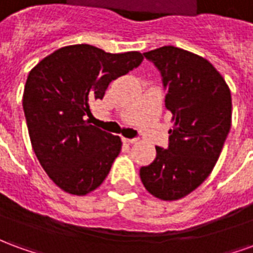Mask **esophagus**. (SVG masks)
<instances>
[{
    "label": "esophagus",
    "instance_id": "esophagus-1",
    "mask_svg": "<svg viewBox=\"0 0 253 253\" xmlns=\"http://www.w3.org/2000/svg\"><path fill=\"white\" fill-rule=\"evenodd\" d=\"M122 141L125 143H134L137 139L135 138H122Z\"/></svg>",
    "mask_w": 253,
    "mask_h": 253
}]
</instances>
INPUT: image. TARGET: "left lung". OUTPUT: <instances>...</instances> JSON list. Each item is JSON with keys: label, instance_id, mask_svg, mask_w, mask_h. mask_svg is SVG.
Instances as JSON below:
<instances>
[{"label": "left lung", "instance_id": "8db88e82", "mask_svg": "<svg viewBox=\"0 0 253 253\" xmlns=\"http://www.w3.org/2000/svg\"><path fill=\"white\" fill-rule=\"evenodd\" d=\"M143 57L161 74L175 125L168 148L156 146V159L139 176L152 195L176 201L211 173L232 125V96L217 69L199 55L164 46Z\"/></svg>", "mask_w": 253, "mask_h": 253}]
</instances>
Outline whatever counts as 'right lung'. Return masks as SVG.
Instances as JSON below:
<instances>
[{"mask_svg":"<svg viewBox=\"0 0 253 253\" xmlns=\"http://www.w3.org/2000/svg\"><path fill=\"white\" fill-rule=\"evenodd\" d=\"M142 61L138 51L111 54L74 44L54 51L30 72L23 108L31 143L59 188L85 195L110 173L122 141L90 125V104L104 97L114 80Z\"/></svg>","mask_w":253,"mask_h":253,"instance_id":"right-lung-1","label":"right lung"}]
</instances>
